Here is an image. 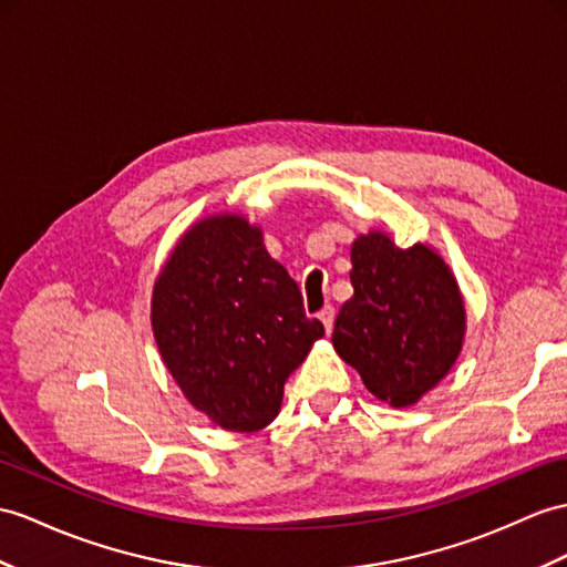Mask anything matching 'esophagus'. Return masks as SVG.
Masks as SVG:
<instances>
[{
	"instance_id": "esophagus-1",
	"label": "esophagus",
	"mask_w": 567,
	"mask_h": 567,
	"mask_svg": "<svg viewBox=\"0 0 567 567\" xmlns=\"http://www.w3.org/2000/svg\"><path fill=\"white\" fill-rule=\"evenodd\" d=\"M317 317H320V320H322L324 329H327V331H331V327H334V317H337V312H334V308H331V306H324L320 312H317Z\"/></svg>"
}]
</instances>
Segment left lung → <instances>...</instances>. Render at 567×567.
<instances>
[{
  "instance_id": "left-lung-1",
  "label": "left lung",
  "mask_w": 567,
  "mask_h": 567,
  "mask_svg": "<svg viewBox=\"0 0 567 567\" xmlns=\"http://www.w3.org/2000/svg\"><path fill=\"white\" fill-rule=\"evenodd\" d=\"M351 265L353 296L339 310L331 343L380 402L416 404L462 351L457 279L431 247L402 250L380 230L353 240Z\"/></svg>"
}]
</instances>
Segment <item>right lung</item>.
Wrapping results in <instances>:
<instances>
[{
	"instance_id": "1",
	"label": "right lung",
	"mask_w": 567,
	"mask_h": 567,
	"mask_svg": "<svg viewBox=\"0 0 567 567\" xmlns=\"http://www.w3.org/2000/svg\"><path fill=\"white\" fill-rule=\"evenodd\" d=\"M151 327L187 402L233 433L279 416L288 375L324 334L261 228L238 214L202 218L179 238L154 286Z\"/></svg>"
}]
</instances>
